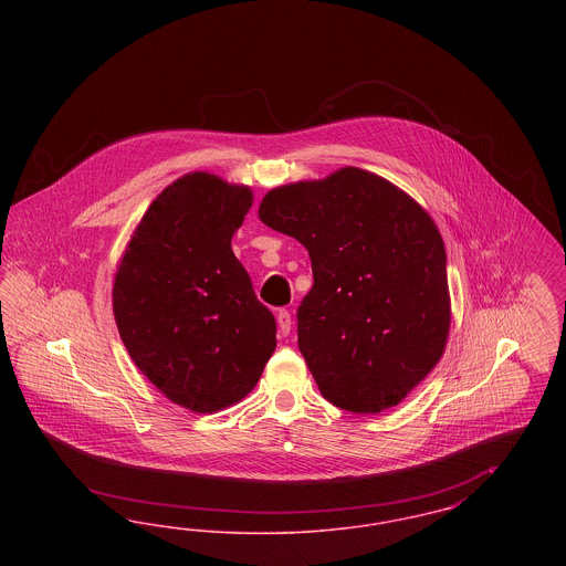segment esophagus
Wrapping results in <instances>:
<instances>
[{"label":"esophagus","mask_w":566,"mask_h":566,"mask_svg":"<svg viewBox=\"0 0 566 566\" xmlns=\"http://www.w3.org/2000/svg\"><path fill=\"white\" fill-rule=\"evenodd\" d=\"M275 318H277V328H280V333L286 337V335L291 333V324H293L291 312H289V310H277Z\"/></svg>","instance_id":"34e87169"}]
</instances>
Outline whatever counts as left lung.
Returning a JSON list of instances; mask_svg holds the SVG:
<instances>
[{
	"mask_svg": "<svg viewBox=\"0 0 566 566\" xmlns=\"http://www.w3.org/2000/svg\"><path fill=\"white\" fill-rule=\"evenodd\" d=\"M259 218L310 252L314 286L296 333L324 399L354 413L401 403L450 331L446 248L431 216L392 182L344 167L270 190Z\"/></svg>",
	"mask_w": 566,
	"mask_h": 566,
	"instance_id": "left-lung-1",
	"label": "left lung"
}]
</instances>
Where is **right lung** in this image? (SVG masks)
<instances>
[{
	"instance_id": "right-lung-1",
	"label": "right lung",
	"mask_w": 566,
	"mask_h": 566,
	"mask_svg": "<svg viewBox=\"0 0 566 566\" xmlns=\"http://www.w3.org/2000/svg\"><path fill=\"white\" fill-rule=\"evenodd\" d=\"M252 190L192 171L142 216L112 307L137 369L176 405L212 413L242 401L275 350V318L231 250Z\"/></svg>"
}]
</instances>
